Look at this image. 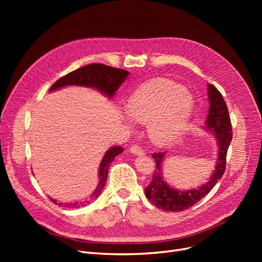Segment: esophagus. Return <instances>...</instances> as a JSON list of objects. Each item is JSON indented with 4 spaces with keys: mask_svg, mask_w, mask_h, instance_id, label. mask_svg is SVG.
Segmentation results:
<instances>
[{
    "mask_svg": "<svg viewBox=\"0 0 262 262\" xmlns=\"http://www.w3.org/2000/svg\"><path fill=\"white\" fill-rule=\"evenodd\" d=\"M129 152H130L132 154H134V155H139V156L144 154L143 149H142L140 146H138V145H133V146H130Z\"/></svg>",
    "mask_w": 262,
    "mask_h": 262,
    "instance_id": "34e87169",
    "label": "esophagus"
}]
</instances>
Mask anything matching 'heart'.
Returning <instances> with one entry per match:
<instances>
[{"mask_svg": "<svg viewBox=\"0 0 262 262\" xmlns=\"http://www.w3.org/2000/svg\"><path fill=\"white\" fill-rule=\"evenodd\" d=\"M194 101L182 86L166 79H154L141 85L128 98L127 115L124 122L132 125L130 118L147 124L150 141L167 146L176 141L187 129Z\"/></svg>", "mask_w": 262, "mask_h": 262, "instance_id": "obj_1", "label": "heart"}]
</instances>
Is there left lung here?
<instances>
[{
  "label": "left lung",
  "instance_id": "left-lung-1",
  "mask_svg": "<svg viewBox=\"0 0 262 262\" xmlns=\"http://www.w3.org/2000/svg\"><path fill=\"white\" fill-rule=\"evenodd\" d=\"M207 89L209 110L203 128L209 132L216 142L217 155L214 170L212 171L208 181L202 186L198 187L196 189L182 191L171 187L163 180L162 167L167 152L154 153L153 158L156 161V170L153 174L152 181L144 189V192L149 202L159 209L172 212H180L189 209L207 195L224 174L227 149L232 138L231 123L228 108L222 94L211 84L207 85Z\"/></svg>",
  "mask_w": 262,
  "mask_h": 262
}]
</instances>
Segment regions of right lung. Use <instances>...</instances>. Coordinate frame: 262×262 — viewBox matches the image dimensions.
I'll return each mask as SVG.
<instances>
[{
	"label": "right lung",
	"mask_w": 262,
	"mask_h": 262,
	"mask_svg": "<svg viewBox=\"0 0 262 262\" xmlns=\"http://www.w3.org/2000/svg\"><path fill=\"white\" fill-rule=\"evenodd\" d=\"M128 75L129 72L126 70H122V69L112 68L102 63H92L79 68L77 70L59 78L57 81H55L50 88V92L59 90L68 86H81L98 90L107 96L108 99H113L119 87L127 79ZM122 152L123 147L121 146H113L106 150L99 167V184L92 192L89 200L62 203L51 198L50 199L55 204L64 206L67 208H78L80 206L87 205L91 201L96 200L100 196L101 192L106 185L110 163Z\"/></svg>",
	"instance_id": "obj_1"
}]
</instances>
